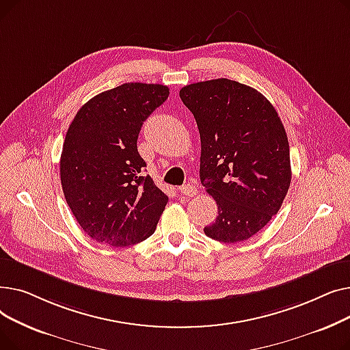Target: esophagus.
I'll list each match as a JSON object with an SVG mask.
<instances>
[{"label": "esophagus", "instance_id": "1", "mask_svg": "<svg viewBox=\"0 0 350 350\" xmlns=\"http://www.w3.org/2000/svg\"><path fill=\"white\" fill-rule=\"evenodd\" d=\"M180 193L183 196H187V197H193L197 194V187L194 185H186V186H181L180 189Z\"/></svg>", "mask_w": 350, "mask_h": 350}]
</instances>
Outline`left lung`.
<instances>
[{
  "label": "left lung",
  "mask_w": 350,
  "mask_h": 350,
  "mask_svg": "<svg viewBox=\"0 0 350 350\" xmlns=\"http://www.w3.org/2000/svg\"><path fill=\"white\" fill-rule=\"evenodd\" d=\"M201 140L200 180L218 206L204 227L215 241H245L278 213L291 185L289 143L258 90L219 78L181 88Z\"/></svg>",
  "instance_id": "obj_1"
}]
</instances>
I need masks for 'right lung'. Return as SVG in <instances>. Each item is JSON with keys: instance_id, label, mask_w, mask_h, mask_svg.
<instances>
[{"instance_id": "add662e5", "label": "right lung", "mask_w": 350, "mask_h": 350, "mask_svg": "<svg viewBox=\"0 0 350 350\" xmlns=\"http://www.w3.org/2000/svg\"><path fill=\"white\" fill-rule=\"evenodd\" d=\"M169 94L164 85L123 83L88 100L73 118L62 147L61 185L92 240L127 247L154 232L169 197L143 174L137 137Z\"/></svg>"}]
</instances>
